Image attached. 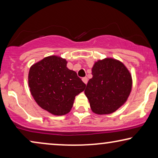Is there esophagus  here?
<instances>
[{
  "instance_id": "34e87169",
  "label": "esophagus",
  "mask_w": 158,
  "mask_h": 158,
  "mask_svg": "<svg viewBox=\"0 0 158 158\" xmlns=\"http://www.w3.org/2000/svg\"><path fill=\"white\" fill-rule=\"evenodd\" d=\"M82 81H83V82L85 84V85H86V84H87V83H88V78L86 77H83V78H82Z\"/></svg>"
}]
</instances>
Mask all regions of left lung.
Instances as JSON below:
<instances>
[{"instance_id":"1","label":"left lung","mask_w":158,"mask_h":158,"mask_svg":"<svg viewBox=\"0 0 158 158\" xmlns=\"http://www.w3.org/2000/svg\"><path fill=\"white\" fill-rule=\"evenodd\" d=\"M91 72L93 77L85 90L90 109L98 115L114 113L131 94V74L123 62L111 57L95 62Z\"/></svg>"}]
</instances>
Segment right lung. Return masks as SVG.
Segmentation results:
<instances>
[{
	"mask_svg": "<svg viewBox=\"0 0 158 158\" xmlns=\"http://www.w3.org/2000/svg\"><path fill=\"white\" fill-rule=\"evenodd\" d=\"M67 64L68 61L60 56H48L32 64L28 75L34 101L55 116L68 114L75 96L86 86L74 70L67 68Z\"/></svg>",
	"mask_w": 158,
	"mask_h": 158,
	"instance_id": "add662e5",
	"label": "right lung"
}]
</instances>
